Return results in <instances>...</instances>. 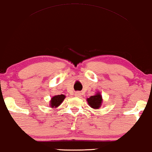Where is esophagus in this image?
<instances>
[{"mask_svg":"<svg viewBox=\"0 0 152 152\" xmlns=\"http://www.w3.org/2000/svg\"><path fill=\"white\" fill-rule=\"evenodd\" d=\"M80 93L79 92H76V93H75V96H76V97H80Z\"/></svg>","mask_w":152,"mask_h":152,"instance_id":"obj_1","label":"esophagus"}]
</instances>
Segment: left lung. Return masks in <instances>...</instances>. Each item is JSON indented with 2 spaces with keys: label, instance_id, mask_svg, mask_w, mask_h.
<instances>
[{
  "label": "left lung",
  "instance_id": "1",
  "mask_svg": "<svg viewBox=\"0 0 152 152\" xmlns=\"http://www.w3.org/2000/svg\"><path fill=\"white\" fill-rule=\"evenodd\" d=\"M87 101L90 107L97 109L101 107L102 102V97L100 93H97L96 95L91 96L89 98H88Z\"/></svg>",
  "mask_w": 152,
  "mask_h": 152
}]
</instances>
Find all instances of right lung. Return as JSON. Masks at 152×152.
Returning a JSON list of instances; mask_svg holds the SVG:
<instances>
[{"instance_id": "right-lung-1", "label": "right lung", "mask_w": 152, "mask_h": 152, "mask_svg": "<svg viewBox=\"0 0 152 152\" xmlns=\"http://www.w3.org/2000/svg\"><path fill=\"white\" fill-rule=\"evenodd\" d=\"M65 98V95H55L54 97H52L51 100H50V107L52 108H56L58 106L62 104V102L64 101V99Z\"/></svg>"}]
</instances>
